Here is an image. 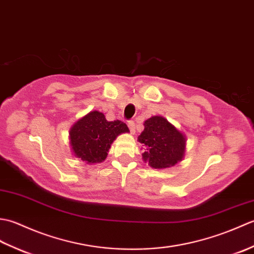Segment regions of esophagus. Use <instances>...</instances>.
<instances>
[{
    "mask_svg": "<svg viewBox=\"0 0 254 254\" xmlns=\"http://www.w3.org/2000/svg\"><path fill=\"white\" fill-rule=\"evenodd\" d=\"M127 127H128V128H130L132 134L135 133V123H134V121H132V120L127 121Z\"/></svg>",
    "mask_w": 254,
    "mask_h": 254,
    "instance_id": "obj_1",
    "label": "esophagus"
}]
</instances>
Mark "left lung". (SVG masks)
Wrapping results in <instances>:
<instances>
[{
  "label": "left lung",
  "mask_w": 254,
  "mask_h": 254,
  "mask_svg": "<svg viewBox=\"0 0 254 254\" xmlns=\"http://www.w3.org/2000/svg\"><path fill=\"white\" fill-rule=\"evenodd\" d=\"M137 141L142 144L143 160L152 168H169L185 157L186 135L161 116L144 122V131Z\"/></svg>",
  "instance_id": "8db88e82"
}]
</instances>
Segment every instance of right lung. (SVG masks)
<instances>
[{"instance_id": "right-lung-1", "label": "right lung", "mask_w": 254, "mask_h": 254, "mask_svg": "<svg viewBox=\"0 0 254 254\" xmlns=\"http://www.w3.org/2000/svg\"><path fill=\"white\" fill-rule=\"evenodd\" d=\"M128 132L124 122L108 121L104 113L95 110L73 124L69 130V144L75 157L86 164H97L106 159L117 136Z\"/></svg>"}]
</instances>
